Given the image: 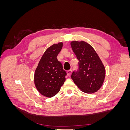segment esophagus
<instances>
[{
  "label": "esophagus",
  "instance_id": "esophagus-1",
  "mask_svg": "<svg viewBox=\"0 0 130 130\" xmlns=\"http://www.w3.org/2000/svg\"><path fill=\"white\" fill-rule=\"evenodd\" d=\"M72 73V70H68V71L67 72V75H68V76H70V75H71Z\"/></svg>",
  "mask_w": 130,
  "mask_h": 130
}]
</instances>
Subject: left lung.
<instances>
[{
    "label": "left lung",
    "instance_id": "obj_1",
    "mask_svg": "<svg viewBox=\"0 0 130 130\" xmlns=\"http://www.w3.org/2000/svg\"><path fill=\"white\" fill-rule=\"evenodd\" d=\"M70 45L78 60L79 69L73 72L72 78L82 92L92 94L103 85L106 74L105 66L91 45L84 41H74Z\"/></svg>",
    "mask_w": 130,
    "mask_h": 130
}]
</instances>
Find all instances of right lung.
<instances>
[{"label": "right lung", "mask_w": 130, "mask_h": 130, "mask_svg": "<svg viewBox=\"0 0 130 130\" xmlns=\"http://www.w3.org/2000/svg\"><path fill=\"white\" fill-rule=\"evenodd\" d=\"M63 43L49 46L43 54L34 74V84L40 94L52 98L59 92L66 80V72L57 59Z\"/></svg>", "instance_id": "add662e5"}]
</instances>
